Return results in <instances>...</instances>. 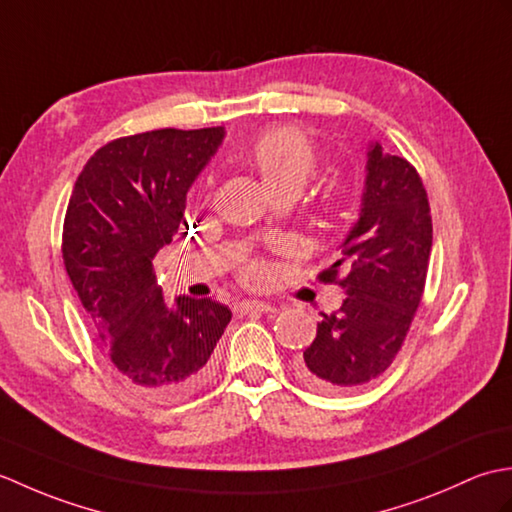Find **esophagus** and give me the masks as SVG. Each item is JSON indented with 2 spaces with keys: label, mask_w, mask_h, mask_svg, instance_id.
I'll return each mask as SVG.
<instances>
[{
  "label": "esophagus",
  "mask_w": 512,
  "mask_h": 512,
  "mask_svg": "<svg viewBox=\"0 0 512 512\" xmlns=\"http://www.w3.org/2000/svg\"><path fill=\"white\" fill-rule=\"evenodd\" d=\"M237 310L242 312V314H248V312L275 314V312H277V306H270V303H264V301H239V303H237Z\"/></svg>",
  "instance_id": "1"
}]
</instances>
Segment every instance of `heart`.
<instances>
[{"instance_id":"obj_1","label":"heart","mask_w":512,"mask_h":512,"mask_svg":"<svg viewBox=\"0 0 512 512\" xmlns=\"http://www.w3.org/2000/svg\"><path fill=\"white\" fill-rule=\"evenodd\" d=\"M246 158L270 193L279 189H303L319 165L314 145L290 127H275L259 134L248 147ZM262 270V266L253 264L246 270V277L257 279Z\"/></svg>"}]
</instances>
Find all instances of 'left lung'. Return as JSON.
<instances>
[{
	"mask_svg": "<svg viewBox=\"0 0 512 512\" xmlns=\"http://www.w3.org/2000/svg\"><path fill=\"white\" fill-rule=\"evenodd\" d=\"M361 215L341 244V259L319 275L345 290L343 306L323 314L297 374L321 391H347L394 361L416 317L433 244L427 191L405 158L378 143L367 151Z\"/></svg>",
	"mask_w": 512,
	"mask_h": 512,
	"instance_id": "obj_1",
	"label": "left lung"
}]
</instances>
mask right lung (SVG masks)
Returning <instances> with one entry per match:
<instances>
[{"label": "right lung", "mask_w": 512, "mask_h": 512, "mask_svg": "<svg viewBox=\"0 0 512 512\" xmlns=\"http://www.w3.org/2000/svg\"><path fill=\"white\" fill-rule=\"evenodd\" d=\"M224 127L154 129L116 138L85 162L63 222V264L92 328L129 385L180 398L204 385L231 310L162 297L154 257L187 235V193Z\"/></svg>", "instance_id": "1"}]
</instances>
